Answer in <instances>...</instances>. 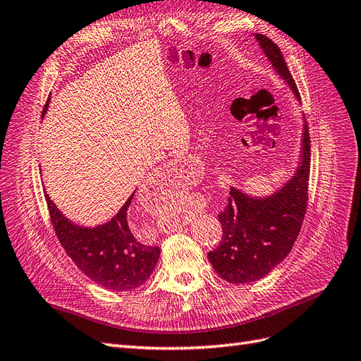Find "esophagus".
<instances>
[{"label": "esophagus", "instance_id": "esophagus-1", "mask_svg": "<svg viewBox=\"0 0 361 361\" xmlns=\"http://www.w3.org/2000/svg\"><path fill=\"white\" fill-rule=\"evenodd\" d=\"M187 171L183 167V164L178 162V161H171L167 165H164V167L154 174V178H152L153 185H165V182H174L178 180L183 176V173Z\"/></svg>", "mask_w": 361, "mask_h": 361}]
</instances>
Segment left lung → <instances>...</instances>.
Segmentation results:
<instances>
[{"label":"left lung","mask_w":361,"mask_h":361,"mask_svg":"<svg viewBox=\"0 0 361 361\" xmlns=\"http://www.w3.org/2000/svg\"><path fill=\"white\" fill-rule=\"evenodd\" d=\"M262 53L300 102L296 83L275 42L255 35ZM310 135L304 120L300 157L293 176L270 196L258 197L231 187L226 208L219 214L223 237L208 259L217 275L232 284H247L269 275L293 247L308 200Z\"/></svg>","instance_id":"1"}]
</instances>
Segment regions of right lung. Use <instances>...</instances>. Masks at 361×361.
Returning <instances> with one entry per match:
<instances>
[{
    "label": "right lung",
    "mask_w": 361,
    "mask_h": 361,
    "mask_svg": "<svg viewBox=\"0 0 361 361\" xmlns=\"http://www.w3.org/2000/svg\"><path fill=\"white\" fill-rule=\"evenodd\" d=\"M133 196L135 191L109 221L86 228L65 217L45 192L53 228L66 255L87 278L114 291H129L142 286L153 274L161 255L158 246L144 245L138 237V228L129 209Z\"/></svg>",
    "instance_id": "add662e5"
}]
</instances>
